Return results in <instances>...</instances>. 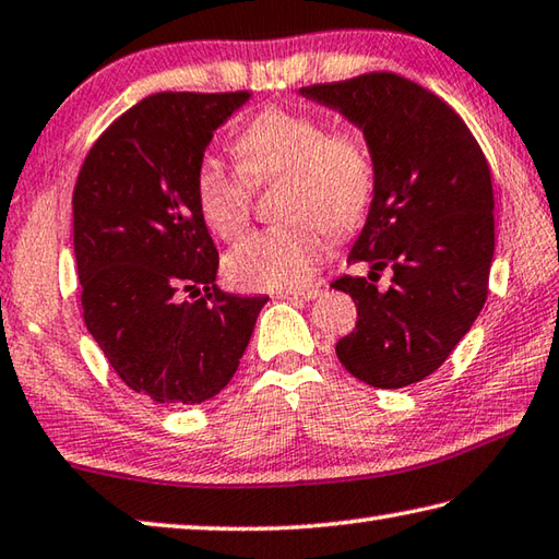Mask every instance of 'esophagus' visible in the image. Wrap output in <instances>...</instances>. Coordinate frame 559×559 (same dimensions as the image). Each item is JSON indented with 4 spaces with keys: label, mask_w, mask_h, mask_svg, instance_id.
<instances>
[{
    "label": "esophagus",
    "mask_w": 559,
    "mask_h": 559,
    "mask_svg": "<svg viewBox=\"0 0 559 559\" xmlns=\"http://www.w3.org/2000/svg\"><path fill=\"white\" fill-rule=\"evenodd\" d=\"M318 296H320V286H310V288H302V290L278 293V298H283V300H314Z\"/></svg>",
    "instance_id": "obj_1"
}]
</instances>
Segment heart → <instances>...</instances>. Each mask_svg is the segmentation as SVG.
I'll return each instance as SVG.
<instances>
[{"instance_id": "b5f03b06", "label": "heart", "mask_w": 559, "mask_h": 559, "mask_svg": "<svg viewBox=\"0 0 559 559\" xmlns=\"http://www.w3.org/2000/svg\"><path fill=\"white\" fill-rule=\"evenodd\" d=\"M235 154L245 174L212 154L195 168V202L207 227L222 239L245 231L250 179L281 178L278 215L288 219L241 241L227 259L229 278L249 290L306 288L328 247L322 227L352 235L371 207L377 174L367 144L354 131H328L308 111L266 107L239 131Z\"/></svg>"}]
</instances>
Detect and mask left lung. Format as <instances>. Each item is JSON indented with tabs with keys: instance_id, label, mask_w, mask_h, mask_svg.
Segmentation results:
<instances>
[{
	"instance_id": "8db88e82",
	"label": "left lung",
	"mask_w": 559,
	"mask_h": 559,
	"mask_svg": "<svg viewBox=\"0 0 559 559\" xmlns=\"http://www.w3.org/2000/svg\"><path fill=\"white\" fill-rule=\"evenodd\" d=\"M298 95L352 121L373 160L377 188L342 276L357 328L337 342L352 377L403 389L442 367L486 302L493 261V188L479 144L430 90L395 73L310 85ZM389 267V289L376 286Z\"/></svg>"
}]
</instances>
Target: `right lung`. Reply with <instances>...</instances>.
I'll use <instances>...</instances> for the list:
<instances>
[{
    "mask_svg": "<svg viewBox=\"0 0 559 559\" xmlns=\"http://www.w3.org/2000/svg\"><path fill=\"white\" fill-rule=\"evenodd\" d=\"M251 93H158L90 148L73 192L83 318L131 391L195 405L235 377L269 296L217 286L195 168Z\"/></svg>",
    "mask_w": 559,
    "mask_h": 559,
    "instance_id": "right-lung-1",
    "label": "right lung"
}]
</instances>
